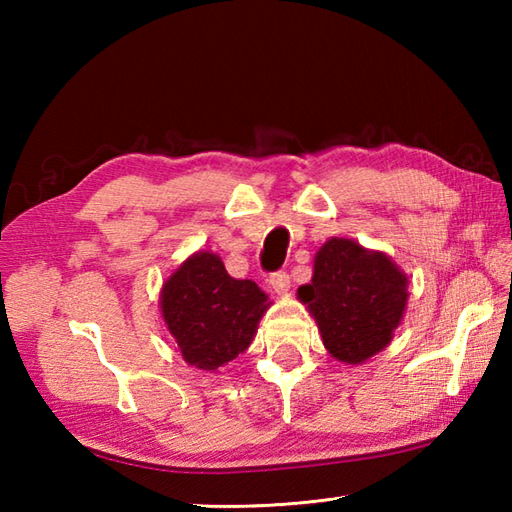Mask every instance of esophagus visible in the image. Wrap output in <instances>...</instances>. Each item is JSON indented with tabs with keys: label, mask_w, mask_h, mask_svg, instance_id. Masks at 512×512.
Here are the masks:
<instances>
[{
	"label": "esophagus",
	"mask_w": 512,
	"mask_h": 512,
	"mask_svg": "<svg viewBox=\"0 0 512 512\" xmlns=\"http://www.w3.org/2000/svg\"><path fill=\"white\" fill-rule=\"evenodd\" d=\"M268 284L277 292V295H284V292H288V288H290V275L286 273V270H277V273L270 275Z\"/></svg>",
	"instance_id": "obj_1"
}]
</instances>
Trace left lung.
Returning <instances> with one entry per match:
<instances>
[{
    "label": "left lung",
    "mask_w": 512,
    "mask_h": 512,
    "mask_svg": "<svg viewBox=\"0 0 512 512\" xmlns=\"http://www.w3.org/2000/svg\"><path fill=\"white\" fill-rule=\"evenodd\" d=\"M407 277L383 253L332 237L314 259V275L299 288L319 323L323 345L343 363H363L389 345L407 306Z\"/></svg>",
    "instance_id": "left-lung-1"
}]
</instances>
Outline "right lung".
Listing matches in <instances>:
<instances>
[{
	"label": "right lung",
	"instance_id": "1",
	"mask_svg": "<svg viewBox=\"0 0 512 512\" xmlns=\"http://www.w3.org/2000/svg\"><path fill=\"white\" fill-rule=\"evenodd\" d=\"M160 306L184 361L215 372L253 341L268 297L255 281L228 275L217 255L198 253L167 279Z\"/></svg>",
	"mask_w": 512,
	"mask_h": 512
}]
</instances>
